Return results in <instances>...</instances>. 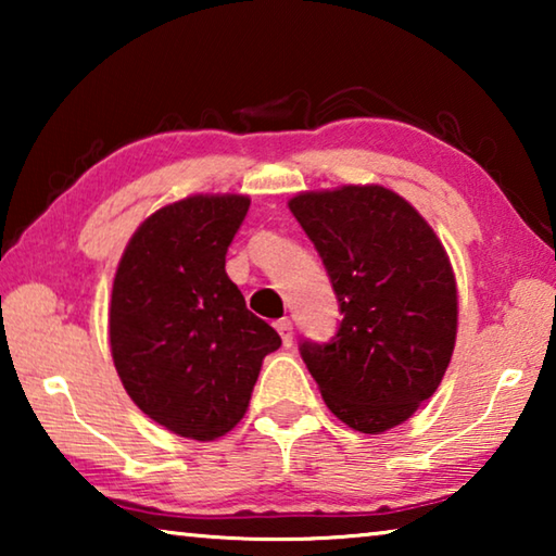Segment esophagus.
Wrapping results in <instances>:
<instances>
[{"label": "esophagus", "instance_id": "obj_1", "mask_svg": "<svg viewBox=\"0 0 556 556\" xmlns=\"http://www.w3.org/2000/svg\"><path fill=\"white\" fill-rule=\"evenodd\" d=\"M275 326H277V333L281 336V343L289 348L291 341H294V326H291L289 318H281V321H277Z\"/></svg>", "mask_w": 556, "mask_h": 556}]
</instances>
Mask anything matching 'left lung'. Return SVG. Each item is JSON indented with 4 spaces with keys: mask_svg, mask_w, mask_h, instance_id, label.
I'll return each mask as SVG.
<instances>
[{
    "mask_svg": "<svg viewBox=\"0 0 556 556\" xmlns=\"http://www.w3.org/2000/svg\"><path fill=\"white\" fill-rule=\"evenodd\" d=\"M289 211L343 314L333 341L301 343V357L343 425L382 434L444 380L458 328L454 267L419 211L384 186L301 191Z\"/></svg>",
    "mask_w": 556,
    "mask_h": 556,
    "instance_id": "left-lung-1",
    "label": "left lung"
}]
</instances>
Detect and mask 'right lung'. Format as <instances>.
<instances>
[{
    "label": "right lung",
    "instance_id": "right-lung-1",
    "mask_svg": "<svg viewBox=\"0 0 556 556\" xmlns=\"http://www.w3.org/2000/svg\"><path fill=\"white\" fill-rule=\"evenodd\" d=\"M250 208L240 193H199L154 211L112 281L110 351L131 402L178 437L213 441L248 412L279 333L244 306L225 271Z\"/></svg>",
    "mask_w": 556,
    "mask_h": 556
}]
</instances>
